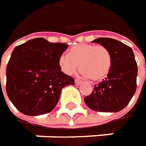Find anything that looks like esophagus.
Masks as SVG:
<instances>
[{"label":"esophagus","mask_w":146,"mask_h":146,"mask_svg":"<svg viewBox=\"0 0 146 146\" xmlns=\"http://www.w3.org/2000/svg\"><path fill=\"white\" fill-rule=\"evenodd\" d=\"M75 84H76L77 85H79V84H82V81L79 80V79H75Z\"/></svg>","instance_id":"esophagus-1"}]
</instances>
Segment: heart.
I'll return each mask as SVG.
<instances>
[{"label": "heart", "instance_id": "b5f03b06", "mask_svg": "<svg viewBox=\"0 0 146 146\" xmlns=\"http://www.w3.org/2000/svg\"><path fill=\"white\" fill-rule=\"evenodd\" d=\"M63 73L72 75L80 64V71L92 81L104 79L112 66V58L108 48L92 44H78L72 46L68 55L62 54L58 60Z\"/></svg>", "mask_w": 146, "mask_h": 146}]
</instances>
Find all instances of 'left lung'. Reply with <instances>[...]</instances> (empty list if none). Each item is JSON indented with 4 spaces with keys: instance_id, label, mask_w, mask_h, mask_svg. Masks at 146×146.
I'll return each instance as SVG.
<instances>
[{
    "instance_id": "1",
    "label": "left lung",
    "mask_w": 146,
    "mask_h": 146,
    "mask_svg": "<svg viewBox=\"0 0 146 146\" xmlns=\"http://www.w3.org/2000/svg\"><path fill=\"white\" fill-rule=\"evenodd\" d=\"M108 48L112 66L105 79L95 84L84 98L87 106L100 112H119L125 109L136 90L137 63L131 47L121 42L100 37L93 41Z\"/></svg>"
}]
</instances>
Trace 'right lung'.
<instances>
[{
  "label": "right lung",
  "mask_w": 146,
  "mask_h": 146,
  "mask_svg": "<svg viewBox=\"0 0 146 146\" xmlns=\"http://www.w3.org/2000/svg\"><path fill=\"white\" fill-rule=\"evenodd\" d=\"M68 46L40 37L14 48L7 63L6 90L21 113L36 116L51 112L62 88L75 84L74 78L62 73L58 63Z\"/></svg>",
  "instance_id": "add662e5"
}]
</instances>
